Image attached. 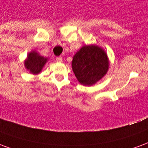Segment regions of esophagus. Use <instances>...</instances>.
Instances as JSON below:
<instances>
[{"label": "esophagus", "instance_id": "obj_1", "mask_svg": "<svg viewBox=\"0 0 148 148\" xmlns=\"http://www.w3.org/2000/svg\"><path fill=\"white\" fill-rule=\"evenodd\" d=\"M56 61L58 62H62V58L61 56L57 57V58H56Z\"/></svg>", "mask_w": 148, "mask_h": 148}]
</instances>
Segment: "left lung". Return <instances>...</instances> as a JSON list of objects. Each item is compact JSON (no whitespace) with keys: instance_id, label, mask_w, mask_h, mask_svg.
Listing matches in <instances>:
<instances>
[{"instance_id":"8db88e82","label":"left lung","mask_w":148,"mask_h":148,"mask_svg":"<svg viewBox=\"0 0 148 148\" xmlns=\"http://www.w3.org/2000/svg\"><path fill=\"white\" fill-rule=\"evenodd\" d=\"M71 65L77 81L86 86L96 84L109 68L107 53L96 44L82 46L74 55Z\"/></svg>"}]
</instances>
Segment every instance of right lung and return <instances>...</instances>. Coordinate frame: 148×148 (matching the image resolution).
Returning a JSON list of instances; mask_svg holds the SVG:
<instances>
[{
	"label": "right lung",
	"mask_w": 148,
	"mask_h": 148,
	"mask_svg": "<svg viewBox=\"0 0 148 148\" xmlns=\"http://www.w3.org/2000/svg\"><path fill=\"white\" fill-rule=\"evenodd\" d=\"M48 61V58L40 55L36 51H32L27 54L24 60V66L30 74H39L41 73L42 68Z\"/></svg>",
	"instance_id": "add662e5"
}]
</instances>
